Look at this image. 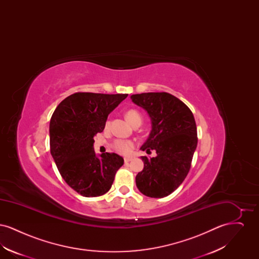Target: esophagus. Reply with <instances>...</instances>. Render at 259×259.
I'll list each match as a JSON object with an SVG mask.
<instances>
[{
	"mask_svg": "<svg viewBox=\"0 0 259 259\" xmlns=\"http://www.w3.org/2000/svg\"><path fill=\"white\" fill-rule=\"evenodd\" d=\"M132 159H133L132 157H124V162H125V163H128V162H130Z\"/></svg>",
	"mask_w": 259,
	"mask_h": 259,
	"instance_id": "obj_1",
	"label": "esophagus"
}]
</instances>
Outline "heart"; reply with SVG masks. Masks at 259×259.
<instances>
[{
  "label": "heart",
  "instance_id": "1",
  "mask_svg": "<svg viewBox=\"0 0 259 259\" xmlns=\"http://www.w3.org/2000/svg\"><path fill=\"white\" fill-rule=\"evenodd\" d=\"M125 117L132 126L135 124L142 123V115L136 110H128L125 113ZM113 148L121 154H128L133 148V143L127 140H116L113 143Z\"/></svg>",
  "mask_w": 259,
  "mask_h": 259
}]
</instances>
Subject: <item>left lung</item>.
Wrapping results in <instances>:
<instances>
[{"mask_svg": "<svg viewBox=\"0 0 259 259\" xmlns=\"http://www.w3.org/2000/svg\"><path fill=\"white\" fill-rule=\"evenodd\" d=\"M131 100L151 120V131L141 149L156 151L155 157H141L144 169L136 176V185L146 196L166 197L182 185L191 166L198 142L193 113L166 92L134 94Z\"/></svg>", "mask_w": 259, "mask_h": 259, "instance_id": "1", "label": "left lung"}]
</instances>
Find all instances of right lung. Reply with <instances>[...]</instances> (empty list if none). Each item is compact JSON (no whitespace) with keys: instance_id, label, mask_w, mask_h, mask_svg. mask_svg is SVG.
Listing matches in <instances>:
<instances>
[{"instance_id":"obj_1","label":"right lung","mask_w":259,"mask_h":259,"mask_svg":"<svg viewBox=\"0 0 259 259\" xmlns=\"http://www.w3.org/2000/svg\"><path fill=\"white\" fill-rule=\"evenodd\" d=\"M128 94L77 92L64 99L50 123V153L62 178L78 194L97 197L111 189L124 160L116 153L97 155L93 137Z\"/></svg>"}]
</instances>
